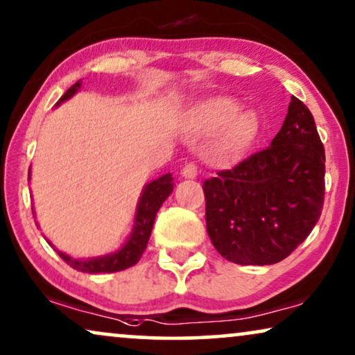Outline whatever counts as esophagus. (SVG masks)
<instances>
[{
    "instance_id": "obj_1",
    "label": "esophagus",
    "mask_w": 355,
    "mask_h": 355,
    "mask_svg": "<svg viewBox=\"0 0 355 355\" xmlns=\"http://www.w3.org/2000/svg\"><path fill=\"white\" fill-rule=\"evenodd\" d=\"M182 177L185 178H196L198 177V167L195 164H187L182 170Z\"/></svg>"
}]
</instances>
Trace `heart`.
Instances as JSON below:
<instances>
[{
	"label": "heart",
	"mask_w": 355,
	"mask_h": 355,
	"mask_svg": "<svg viewBox=\"0 0 355 355\" xmlns=\"http://www.w3.org/2000/svg\"><path fill=\"white\" fill-rule=\"evenodd\" d=\"M240 102L229 96L200 101L187 116L190 130L206 135L217 130L209 153L220 162H232L252 148L259 133V120L252 110H240Z\"/></svg>",
	"instance_id": "heart-1"
}]
</instances>
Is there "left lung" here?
Here are the masks:
<instances>
[{"label":"left lung","instance_id":"8db88e82","mask_svg":"<svg viewBox=\"0 0 355 355\" xmlns=\"http://www.w3.org/2000/svg\"><path fill=\"white\" fill-rule=\"evenodd\" d=\"M214 248L237 264H274L309 237L324 200V149L313 115L292 96L271 146L202 183Z\"/></svg>","mask_w":355,"mask_h":355}]
</instances>
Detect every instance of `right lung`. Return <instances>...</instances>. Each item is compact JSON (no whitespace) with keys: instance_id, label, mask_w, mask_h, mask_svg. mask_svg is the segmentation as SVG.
<instances>
[{"instance_id":"add662e5","label":"right lung","mask_w":355,"mask_h":355,"mask_svg":"<svg viewBox=\"0 0 355 355\" xmlns=\"http://www.w3.org/2000/svg\"><path fill=\"white\" fill-rule=\"evenodd\" d=\"M83 81L79 79L78 83L73 84L68 91H66L58 102L56 107L68 101L74 96L76 92L81 89ZM29 178H31V170H29ZM173 191V177L172 173H165L162 177L155 178V180L146 183L141 196L136 205L135 212V224L131 229L130 237L126 239V242L121 245L120 250L116 252L103 254V257L96 258H73L64 252H60L53 247V243L50 240H46L51 247L56 250V253L69 264L71 268L78 269L81 272L89 274H97V272H116L123 271V269H128L135 266L143 257L146 247H148L150 232H153V225L155 220V214L160 209V206L164 205V201L170 196V193Z\"/></svg>"}]
</instances>
